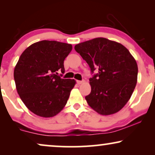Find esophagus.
Here are the masks:
<instances>
[{
	"label": "esophagus",
	"instance_id": "1",
	"mask_svg": "<svg viewBox=\"0 0 155 155\" xmlns=\"http://www.w3.org/2000/svg\"><path fill=\"white\" fill-rule=\"evenodd\" d=\"M84 81H83V80H82V81H80V80H77V83L78 84H82L83 83Z\"/></svg>",
	"mask_w": 155,
	"mask_h": 155
}]
</instances>
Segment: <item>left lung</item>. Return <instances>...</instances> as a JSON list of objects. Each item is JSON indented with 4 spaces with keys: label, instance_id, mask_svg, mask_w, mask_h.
<instances>
[{
    "label": "left lung",
    "instance_id": "left-lung-1",
    "mask_svg": "<svg viewBox=\"0 0 155 155\" xmlns=\"http://www.w3.org/2000/svg\"><path fill=\"white\" fill-rule=\"evenodd\" d=\"M75 49L92 73L98 69V73L90 79L91 92L85 97L89 106L101 115L117 113L136 86V61L121 44L103 37L78 44Z\"/></svg>",
    "mask_w": 155,
    "mask_h": 155
}]
</instances>
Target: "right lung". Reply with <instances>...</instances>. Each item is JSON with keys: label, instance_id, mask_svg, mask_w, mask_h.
Here are the masks:
<instances>
[{"label": "right lung", "instance_id": "obj_1", "mask_svg": "<svg viewBox=\"0 0 155 155\" xmlns=\"http://www.w3.org/2000/svg\"><path fill=\"white\" fill-rule=\"evenodd\" d=\"M71 44L56 41L36 42L25 49L14 69L18 93L29 111L44 118L56 116L66 104L74 79H62L65 58Z\"/></svg>", "mask_w": 155, "mask_h": 155}]
</instances>
